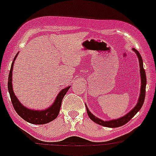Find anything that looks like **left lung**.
Returning a JSON list of instances; mask_svg holds the SVG:
<instances>
[{"label":"left lung","mask_w":156,"mask_h":156,"mask_svg":"<svg viewBox=\"0 0 156 156\" xmlns=\"http://www.w3.org/2000/svg\"><path fill=\"white\" fill-rule=\"evenodd\" d=\"M132 51L136 54L138 58H139V68H140V77H141V88H140V93H139V98L138 99L137 104L135 105V107L131 110L130 112L125 115L124 116L119 118L117 119H112V120L104 121L102 119H100L99 118L94 116L91 112L89 111V109L88 108L87 105H85L86 107L87 113L88 115V117L91 119L94 122L97 123V124L100 125V126H105V127L108 128H118L120 126H124L127 122H129L134 116L136 115V113L139 111L143 105L144 101H145V87H146V75H145V71L143 68V61H142V56L140 55L139 52L136 49L132 48Z\"/></svg>","instance_id":"obj_1"}]
</instances>
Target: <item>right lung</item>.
<instances>
[{"instance_id": "1", "label": "right lung", "mask_w": 156, "mask_h": 156, "mask_svg": "<svg viewBox=\"0 0 156 156\" xmlns=\"http://www.w3.org/2000/svg\"><path fill=\"white\" fill-rule=\"evenodd\" d=\"M18 53L15 55L12 64H11L8 82V91H9L11 102L14 106V110L19 115V116H21L24 120L29 122V123L34 125H43L48 123V122L55 120L58 117L59 112H60L62 99H63L65 94L68 92V89L71 86H68L61 90L55 98L54 102L51 104V105L48 107L47 108L43 109V110H34V109L29 108L24 106V105L20 102V101L16 97L12 86V71L13 68H14V61L17 57Z\"/></svg>"}]
</instances>
